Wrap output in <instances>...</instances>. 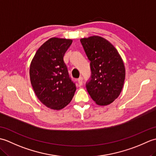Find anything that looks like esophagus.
<instances>
[{
  "mask_svg": "<svg viewBox=\"0 0 156 156\" xmlns=\"http://www.w3.org/2000/svg\"><path fill=\"white\" fill-rule=\"evenodd\" d=\"M82 80H83V78H82V76H80V77L78 79V82L79 84L80 85L82 84Z\"/></svg>",
  "mask_w": 156,
  "mask_h": 156,
  "instance_id": "obj_1",
  "label": "esophagus"
}]
</instances>
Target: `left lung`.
Instances as JSON below:
<instances>
[{
	"label": "left lung",
	"mask_w": 156,
	"mask_h": 156,
	"mask_svg": "<svg viewBox=\"0 0 156 156\" xmlns=\"http://www.w3.org/2000/svg\"><path fill=\"white\" fill-rule=\"evenodd\" d=\"M90 61L91 76L87 90L96 103L105 106L112 103L120 94L125 78L122 59L110 42L99 36L80 39Z\"/></svg>",
	"instance_id": "1"
}]
</instances>
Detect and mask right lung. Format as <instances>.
Returning a JSON list of instances; mask_svg holds the SVG:
<instances>
[{
	"label": "right lung",
	"mask_w": 156,
	"mask_h": 156,
	"mask_svg": "<svg viewBox=\"0 0 156 156\" xmlns=\"http://www.w3.org/2000/svg\"><path fill=\"white\" fill-rule=\"evenodd\" d=\"M72 43V39H48L38 49L30 65V80L36 96L46 107L54 110L67 106L76 90L64 61Z\"/></svg>",
	"instance_id": "1"
}]
</instances>
